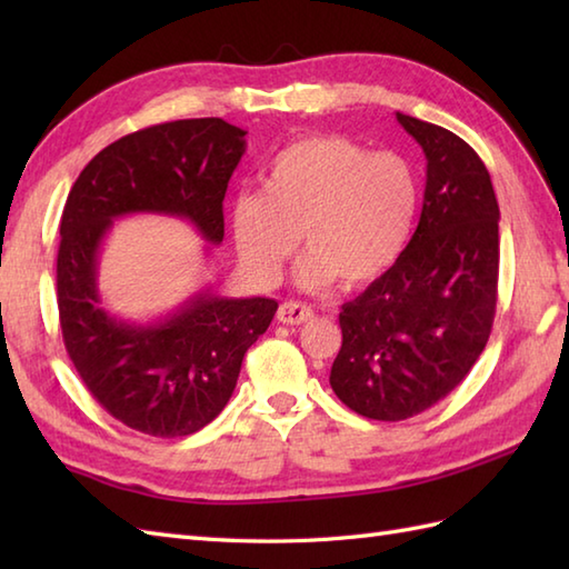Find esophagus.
<instances>
[{
	"instance_id": "obj_1",
	"label": "esophagus",
	"mask_w": 569,
	"mask_h": 569,
	"mask_svg": "<svg viewBox=\"0 0 569 569\" xmlns=\"http://www.w3.org/2000/svg\"><path fill=\"white\" fill-rule=\"evenodd\" d=\"M312 316H316V312H312L310 306L296 303V300H286V303H281V308H278V320L283 325H300L310 320Z\"/></svg>"
}]
</instances>
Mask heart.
<instances>
[{
	"label": "heart",
	"mask_w": 569,
	"mask_h": 569,
	"mask_svg": "<svg viewBox=\"0 0 569 569\" xmlns=\"http://www.w3.org/2000/svg\"><path fill=\"white\" fill-rule=\"evenodd\" d=\"M263 192H239L229 227L247 273L271 286L300 234L308 253L296 283L308 291L371 283L396 263L413 232L418 178L393 151L371 153L342 134L300 137L261 173Z\"/></svg>",
	"instance_id": "heart-1"
}]
</instances>
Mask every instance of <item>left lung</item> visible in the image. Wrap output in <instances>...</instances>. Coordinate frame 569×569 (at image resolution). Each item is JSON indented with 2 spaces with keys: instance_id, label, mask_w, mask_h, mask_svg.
Returning a JSON list of instances; mask_svg holds the SVG:
<instances>
[{
  "instance_id": "1",
  "label": "left lung",
  "mask_w": 569,
  "mask_h": 569,
  "mask_svg": "<svg viewBox=\"0 0 569 569\" xmlns=\"http://www.w3.org/2000/svg\"><path fill=\"white\" fill-rule=\"evenodd\" d=\"M428 159L420 222L389 271L342 306L330 386L355 413L406 420L455 391L497 316L499 202L485 161L438 124L396 114Z\"/></svg>"
}]
</instances>
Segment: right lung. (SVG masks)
Instances as JSON below:
<instances>
[{
  "mask_svg": "<svg viewBox=\"0 0 569 569\" xmlns=\"http://www.w3.org/2000/svg\"><path fill=\"white\" fill-rule=\"evenodd\" d=\"M244 134L220 117L127 134L82 168L60 217L56 286L68 357L107 413L153 438H183L222 413L241 359L278 303L208 288L159 322H122L100 308L98 251L114 217L131 212L186 217L220 244L222 200Z\"/></svg>",
  "mask_w": 569,
  "mask_h": 569,
  "instance_id": "1",
  "label": "right lung"
}]
</instances>
